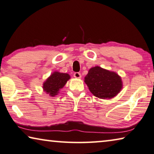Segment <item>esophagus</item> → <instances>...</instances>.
I'll use <instances>...</instances> for the list:
<instances>
[{
  "label": "esophagus",
  "instance_id": "1",
  "mask_svg": "<svg viewBox=\"0 0 154 154\" xmlns=\"http://www.w3.org/2000/svg\"><path fill=\"white\" fill-rule=\"evenodd\" d=\"M74 76L76 79H81V74L79 72H75L74 74Z\"/></svg>",
  "mask_w": 154,
  "mask_h": 154
}]
</instances>
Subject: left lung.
Masks as SVG:
<instances>
[{
  "label": "left lung",
  "instance_id": "8db88e82",
  "mask_svg": "<svg viewBox=\"0 0 154 154\" xmlns=\"http://www.w3.org/2000/svg\"><path fill=\"white\" fill-rule=\"evenodd\" d=\"M85 82L91 93L101 99H110L122 89V79L117 73L99 66L91 68L85 77Z\"/></svg>",
  "mask_w": 154,
  "mask_h": 154
}]
</instances>
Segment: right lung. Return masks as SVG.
Wrapping results in <instances>:
<instances>
[{
  "mask_svg": "<svg viewBox=\"0 0 154 154\" xmlns=\"http://www.w3.org/2000/svg\"><path fill=\"white\" fill-rule=\"evenodd\" d=\"M69 79L70 75L68 74L54 72L44 82L43 89L47 94L54 97L59 94V90L65 86Z\"/></svg>",
  "mask_w": 154,
  "mask_h": 154,
  "instance_id": "1",
  "label": "right lung"
}]
</instances>
